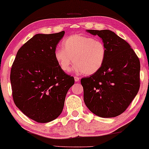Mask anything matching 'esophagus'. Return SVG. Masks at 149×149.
I'll use <instances>...</instances> for the list:
<instances>
[{"mask_svg": "<svg viewBox=\"0 0 149 149\" xmlns=\"http://www.w3.org/2000/svg\"><path fill=\"white\" fill-rule=\"evenodd\" d=\"M74 79H75V82H77V81H79V77H76V76H75L74 77Z\"/></svg>", "mask_w": 149, "mask_h": 149, "instance_id": "1", "label": "esophagus"}]
</instances>
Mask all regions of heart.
<instances>
[{"instance_id":"obj_1","label":"heart","mask_w":149,"mask_h":149,"mask_svg":"<svg viewBox=\"0 0 149 149\" xmlns=\"http://www.w3.org/2000/svg\"><path fill=\"white\" fill-rule=\"evenodd\" d=\"M62 47L55 50L54 57L64 72H68L75 62L77 64L75 72L92 75L100 70L105 61V45L102 41L92 37L70 35L63 40Z\"/></svg>"}]
</instances>
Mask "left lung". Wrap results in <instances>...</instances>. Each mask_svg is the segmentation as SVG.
Returning <instances> with one entry per match:
<instances>
[{
  "label": "left lung",
  "mask_w": 149,
  "mask_h": 149,
  "mask_svg": "<svg viewBox=\"0 0 149 149\" xmlns=\"http://www.w3.org/2000/svg\"><path fill=\"white\" fill-rule=\"evenodd\" d=\"M102 40L106 59L98 72L81 79L84 100L96 116L113 118L126 110L140 88L139 57L126 41L110 30H86Z\"/></svg>",
  "instance_id": "obj_1"
}]
</instances>
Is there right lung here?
<instances>
[{
    "label": "right lung",
    "instance_id": "right-lung-1",
    "mask_svg": "<svg viewBox=\"0 0 149 149\" xmlns=\"http://www.w3.org/2000/svg\"><path fill=\"white\" fill-rule=\"evenodd\" d=\"M65 31L37 34L19 49L10 71L13 100L29 118L46 123L63 110L74 77L61 70L54 57Z\"/></svg>",
    "mask_w": 149,
    "mask_h": 149
}]
</instances>
